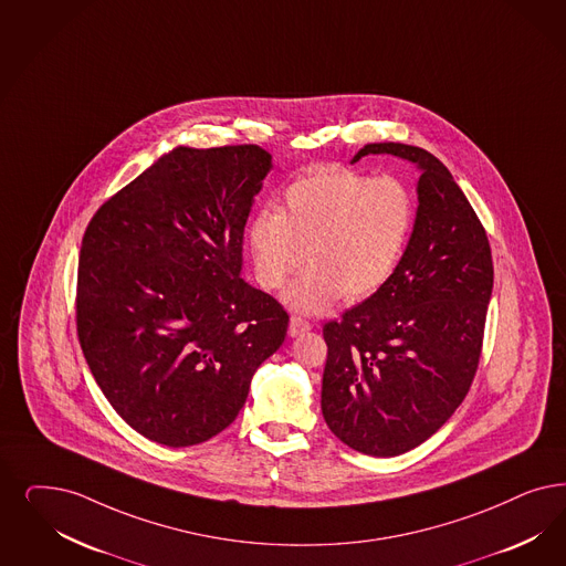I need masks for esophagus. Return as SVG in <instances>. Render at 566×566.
Wrapping results in <instances>:
<instances>
[{
  "mask_svg": "<svg viewBox=\"0 0 566 566\" xmlns=\"http://www.w3.org/2000/svg\"><path fill=\"white\" fill-rule=\"evenodd\" d=\"M312 331V324L310 322H305V319H301V317H296L293 315L291 317V324H289V334L291 336H301V334H305V332Z\"/></svg>",
  "mask_w": 566,
  "mask_h": 566,
  "instance_id": "34e87169",
  "label": "esophagus"
}]
</instances>
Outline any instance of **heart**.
<instances>
[{"instance_id":"1","label":"heart","mask_w":566,"mask_h":566,"mask_svg":"<svg viewBox=\"0 0 566 566\" xmlns=\"http://www.w3.org/2000/svg\"><path fill=\"white\" fill-rule=\"evenodd\" d=\"M413 226V196L397 177L343 167L315 169L293 181L280 211H261L247 228L254 280L277 291L303 256L307 270L284 293L298 313H324L343 296L361 303L397 270Z\"/></svg>"}]
</instances>
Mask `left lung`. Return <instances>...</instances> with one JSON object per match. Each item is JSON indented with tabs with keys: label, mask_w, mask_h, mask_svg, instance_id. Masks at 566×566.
<instances>
[{
	"label": "left lung",
	"mask_w": 566,
	"mask_h": 566,
	"mask_svg": "<svg viewBox=\"0 0 566 566\" xmlns=\"http://www.w3.org/2000/svg\"><path fill=\"white\" fill-rule=\"evenodd\" d=\"M418 169V209L387 286L324 326L322 413L349 448L392 458L418 448L464 401L481 357L493 263L489 240L448 167L399 142L366 144Z\"/></svg>",
	"instance_id": "8db88e82"
}]
</instances>
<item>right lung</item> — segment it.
Masks as SVG:
<instances>
[{
  "label": "right lung",
  "mask_w": 566,
  "mask_h": 566,
  "mask_svg": "<svg viewBox=\"0 0 566 566\" xmlns=\"http://www.w3.org/2000/svg\"><path fill=\"white\" fill-rule=\"evenodd\" d=\"M259 146H177L106 200L78 256L77 332L118 416L167 448L242 410L289 315L242 280L244 226L272 171Z\"/></svg>",
  "instance_id": "right-lung-1"
}]
</instances>
